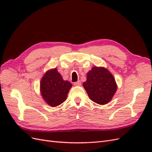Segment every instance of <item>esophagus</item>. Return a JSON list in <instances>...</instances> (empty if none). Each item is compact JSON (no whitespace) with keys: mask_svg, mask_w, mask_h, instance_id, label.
<instances>
[{"mask_svg":"<svg viewBox=\"0 0 152 152\" xmlns=\"http://www.w3.org/2000/svg\"><path fill=\"white\" fill-rule=\"evenodd\" d=\"M73 85L75 86H79L81 85V82H80V80H79V81H77L76 82H74V84H73Z\"/></svg>","mask_w":152,"mask_h":152,"instance_id":"obj_1","label":"esophagus"}]
</instances>
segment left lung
I'll use <instances>...</instances> for the list:
<instances>
[{"label":"left lung","mask_w":152,"mask_h":152,"mask_svg":"<svg viewBox=\"0 0 152 152\" xmlns=\"http://www.w3.org/2000/svg\"><path fill=\"white\" fill-rule=\"evenodd\" d=\"M89 98L94 103L106 104L113 98L117 89L114 77L104 67L94 66L87 73L83 83Z\"/></svg>","instance_id":"8db88e82"}]
</instances>
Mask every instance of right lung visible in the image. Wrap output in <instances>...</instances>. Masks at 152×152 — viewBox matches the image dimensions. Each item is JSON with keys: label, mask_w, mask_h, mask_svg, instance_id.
<instances>
[{"label": "right lung", "mask_w": 152, "mask_h": 152, "mask_svg": "<svg viewBox=\"0 0 152 152\" xmlns=\"http://www.w3.org/2000/svg\"><path fill=\"white\" fill-rule=\"evenodd\" d=\"M72 84L63 80L57 68L45 72L40 82V91L42 98L52 107H57L66 100Z\"/></svg>", "instance_id": "right-lung-1"}]
</instances>
